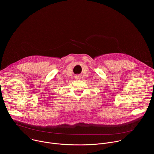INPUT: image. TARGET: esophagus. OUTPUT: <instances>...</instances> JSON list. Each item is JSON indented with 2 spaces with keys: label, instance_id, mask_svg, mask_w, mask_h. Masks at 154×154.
Instances as JSON below:
<instances>
[{
  "label": "esophagus",
  "instance_id": "esophagus-1",
  "mask_svg": "<svg viewBox=\"0 0 154 154\" xmlns=\"http://www.w3.org/2000/svg\"><path fill=\"white\" fill-rule=\"evenodd\" d=\"M75 79H77V80H80V79H81V77H80V75H77L75 76Z\"/></svg>",
  "mask_w": 154,
  "mask_h": 154
}]
</instances>
